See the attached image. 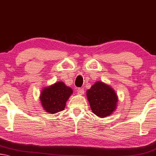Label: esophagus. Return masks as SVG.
I'll list each match as a JSON object with an SVG mask.
<instances>
[{
  "label": "esophagus",
  "instance_id": "34e87169",
  "mask_svg": "<svg viewBox=\"0 0 156 156\" xmlns=\"http://www.w3.org/2000/svg\"><path fill=\"white\" fill-rule=\"evenodd\" d=\"M77 93L79 95H83V93H84V90L83 89V88H78L77 89Z\"/></svg>",
  "mask_w": 156,
  "mask_h": 156
}]
</instances>
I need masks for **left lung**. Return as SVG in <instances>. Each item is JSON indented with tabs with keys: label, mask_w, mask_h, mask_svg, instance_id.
Masks as SVG:
<instances>
[{
	"label": "left lung",
	"mask_w": 156,
	"mask_h": 156,
	"mask_svg": "<svg viewBox=\"0 0 156 156\" xmlns=\"http://www.w3.org/2000/svg\"><path fill=\"white\" fill-rule=\"evenodd\" d=\"M86 96L93 114L105 118L116 109L118 96L109 85L98 81L86 91Z\"/></svg>",
	"instance_id": "left-lung-1"
}]
</instances>
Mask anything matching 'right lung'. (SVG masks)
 <instances>
[{"mask_svg": "<svg viewBox=\"0 0 156 156\" xmlns=\"http://www.w3.org/2000/svg\"><path fill=\"white\" fill-rule=\"evenodd\" d=\"M73 93V89L61 81L43 88L40 95L42 107L50 114L63 111Z\"/></svg>", "mask_w": 156, "mask_h": 156, "instance_id": "right-lung-1", "label": "right lung"}]
</instances>
